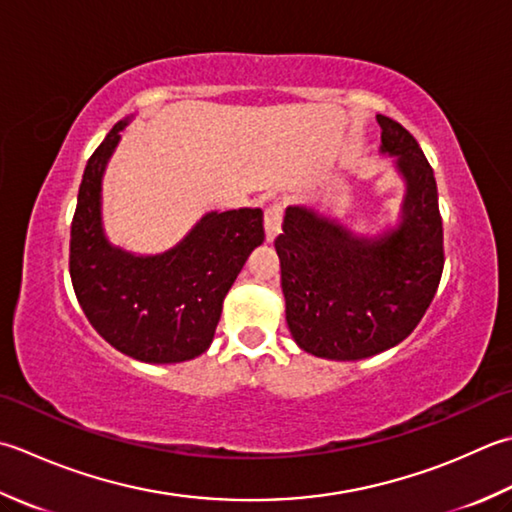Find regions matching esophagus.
<instances>
[{"mask_svg":"<svg viewBox=\"0 0 512 512\" xmlns=\"http://www.w3.org/2000/svg\"><path fill=\"white\" fill-rule=\"evenodd\" d=\"M282 217H284V204L282 202H273L268 204L264 210V230H266V239L273 242V239L279 235L282 230Z\"/></svg>","mask_w":512,"mask_h":512,"instance_id":"esophagus-1","label":"esophagus"}]
</instances>
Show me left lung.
<instances>
[{
  "label": "left lung",
  "mask_w": 512,
  "mask_h": 512,
  "mask_svg": "<svg viewBox=\"0 0 512 512\" xmlns=\"http://www.w3.org/2000/svg\"><path fill=\"white\" fill-rule=\"evenodd\" d=\"M382 153L406 179L402 224L357 237L304 206H288L275 239L286 322L299 348L364 359L397 346L422 322L444 270V226L433 168L408 130L377 115Z\"/></svg>",
  "instance_id": "obj_1"
}]
</instances>
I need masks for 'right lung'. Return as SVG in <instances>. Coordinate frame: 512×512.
I'll return each instance as SVG.
<instances>
[{"mask_svg":"<svg viewBox=\"0 0 512 512\" xmlns=\"http://www.w3.org/2000/svg\"><path fill=\"white\" fill-rule=\"evenodd\" d=\"M124 126L110 128L86 164L70 224V282L88 322L119 353L148 364L186 362L213 342L226 293L264 242V213H208L164 255L135 257L113 248L104 237L99 199Z\"/></svg>","mask_w":512,"mask_h":512,"instance_id":"right-lung-1","label":"right lung"}]
</instances>
